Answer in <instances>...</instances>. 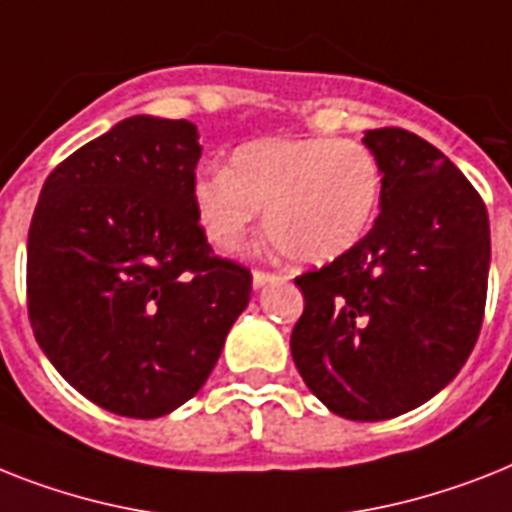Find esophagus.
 I'll list each match as a JSON object with an SVG mask.
<instances>
[{"label": "esophagus", "mask_w": 512, "mask_h": 512, "mask_svg": "<svg viewBox=\"0 0 512 512\" xmlns=\"http://www.w3.org/2000/svg\"><path fill=\"white\" fill-rule=\"evenodd\" d=\"M273 281H278L273 273H265V270H255V273H252V286H255V289H263V286L273 284Z\"/></svg>", "instance_id": "obj_1"}]
</instances>
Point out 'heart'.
I'll return each instance as SVG.
<instances>
[{"label": "heart", "instance_id": "heart-1", "mask_svg": "<svg viewBox=\"0 0 512 512\" xmlns=\"http://www.w3.org/2000/svg\"><path fill=\"white\" fill-rule=\"evenodd\" d=\"M191 205L207 242L234 252L263 213L268 239L294 265H326L371 231L381 168L352 139H260L236 149L228 168L199 170Z\"/></svg>", "mask_w": 512, "mask_h": 512}]
</instances>
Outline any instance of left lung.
<instances>
[{"label":"left lung","instance_id":"1","mask_svg":"<svg viewBox=\"0 0 512 512\" xmlns=\"http://www.w3.org/2000/svg\"><path fill=\"white\" fill-rule=\"evenodd\" d=\"M381 213L363 242L294 278L305 310L292 357L307 389L350 421H386L442 392L479 339L489 215L468 178L421 136L368 131Z\"/></svg>","mask_w":512,"mask_h":512}]
</instances>
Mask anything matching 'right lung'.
I'll list each match as a JSON object with an SVG mask.
<instances>
[{
	"instance_id": "1",
	"label": "right lung",
	"mask_w": 512,
	"mask_h": 512,
	"mask_svg": "<svg viewBox=\"0 0 512 512\" xmlns=\"http://www.w3.org/2000/svg\"><path fill=\"white\" fill-rule=\"evenodd\" d=\"M199 157L194 123L134 115L60 162L33 210V336L115 415L191 400L249 302V270L213 255L191 205Z\"/></svg>"
}]
</instances>
